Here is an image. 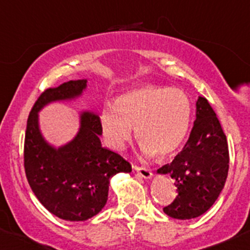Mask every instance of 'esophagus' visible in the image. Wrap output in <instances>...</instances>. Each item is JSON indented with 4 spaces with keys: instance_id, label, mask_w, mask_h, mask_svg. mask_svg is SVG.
Segmentation results:
<instances>
[{
    "instance_id": "obj_1",
    "label": "esophagus",
    "mask_w": 250,
    "mask_h": 250,
    "mask_svg": "<svg viewBox=\"0 0 250 250\" xmlns=\"http://www.w3.org/2000/svg\"><path fill=\"white\" fill-rule=\"evenodd\" d=\"M134 170L139 174L140 176H143V178H145V179H150L151 176H152V172H151V169H148V168L134 166Z\"/></svg>"
}]
</instances>
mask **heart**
<instances>
[{"instance_id":"heart-1","label":"heart","mask_w":250,"mask_h":250,"mask_svg":"<svg viewBox=\"0 0 250 250\" xmlns=\"http://www.w3.org/2000/svg\"><path fill=\"white\" fill-rule=\"evenodd\" d=\"M192 106L186 93L165 85H144L129 90L102 112V127L113 148L122 150L137 128L146 155L169 157L188 135Z\"/></svg>"}]
</instances>
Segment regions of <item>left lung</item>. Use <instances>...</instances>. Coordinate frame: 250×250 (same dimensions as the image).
Listing matches in <instances>:
<instances>
[{"label":"left lung","instance_id":"1","mask_svg":"<svg viewBox=\"0 0 250 250\" xmlns=\"http://www.w3.org/2000/svg\"><path fill=\"white\" fill-rule=\"evenodd\" d=\"M190 138L170 165L157 170L175 180V200L163 211L175 219H193L206 213L220 195L229 172L226 135L206 98L197 100Z\"/></svg>","mask_w":250,"mask_h":250}]
</instances>
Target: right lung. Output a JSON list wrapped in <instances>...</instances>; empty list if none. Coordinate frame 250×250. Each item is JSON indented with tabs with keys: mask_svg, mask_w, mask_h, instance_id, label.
<instances>
[{
	"mask_svg": "<svg viewBox=\"0 0 250 250\" xmlns=\"http://www.w3.org/2000/svg\"><path fill=\"white\" fill-rule=\"evenodd\" d=\"M85 83L69 81L42 92L30 111L25 132L24 168L30 188L47 210L67 221L97 215L107 201L110 179L132 172L122 156L102 147V121L93 113H82L77 137L64 147L55 150L42 138L37 112L48 103L80 95Z\"/></svg>",
	"mask_w": 250,
	"mask_h": 250,
	"instance_id": "right-lung-1",
	"label": "right lung"
}]
</instances>
